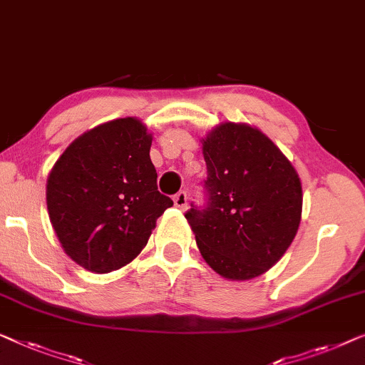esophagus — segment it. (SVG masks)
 <instances>
[{"mask_svg": "<svg viewBox=\"0 0 365 365\" xmlns=\"http://www.w3.org/2000/svg\"><path fill=\"white\" fill-rule=\"evenodd\" d=\"M174 204H176V207L179 209H186L187 207V194L181 191L174 195Z\"/></svg>", "mask_w": 365, "mask_h": 365, "instance_id": "esophagus-1", "label": "esophagus"}]
</instances>
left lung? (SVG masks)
Segmentation results:
<instances>
[{
    "label": "left lung",
    "mask_w": 365,
    "mask_h": 365,
    "mask_svg": "<svg viewBox=\"0 0 365 365\" xmlns=\"http://www.w3.org/2000/svg\"><path fill=\"white\" fill-rule=\"evenodd\" d=\"M205 204L186 219L200 255L227 279L260 277L297 235L303 191L297 170L258 128L225 121L202 140Z\"/></svg>",
    "instance_id": "1"
}]
</instances>
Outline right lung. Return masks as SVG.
Segmentation results:
<instances>
[{
    "mask_svg": "<svg viewBox=\"0 0 365 365\" xmlns=\"http://www.w3.org/2000/svg\"><path fill=\"white\" fill-rule=\"evenodd\" d=\"M151 140L138 118L107 121L73 140L49 173L51 224L64 252L88 272L130 263L173 205L158 191Z\"/></svg>",
    "mask_w": 365,
    "mask_h": 365,
    "instance_id": "right-lung-1",
    "label": "right lung"
}]
</instances>
